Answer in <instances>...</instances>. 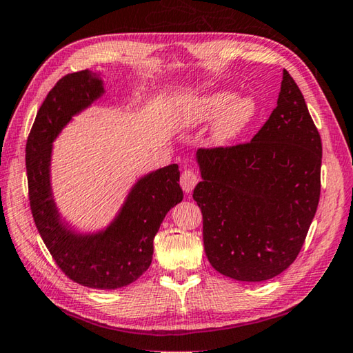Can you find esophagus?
I'll return each instance as SVG.
<instances>
[{
	"label": "esophagus",
	"mask_w": 353,
	"mask_h": 353,
	"mask_svg": "<svg viewBox=\"0 0 353 353\" xmlns=\"http://www.w3.org/2000/svg\"><path fill=\"white\" fill-rule=\"evenodd\" d=\"M198 181H199L198 175L190 169H185L181 174V178H179V184H181V188L185 194H190V192L194 190L195 185L198 184Z\"/></svg>",
	"instance_id": "obj_1"
}]
</instances>
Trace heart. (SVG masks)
Here are the masks:
<instances>
[{
  "label": "heart",
  "instance_id": "obj_1",
  "mask_svg": "<svg viewBox=\"0 0 353 353\" xmlns=\"http://www.w3.org/2000/svg\"><path fill=\"white\" fill-rule=\"evenodd\" d=\"M256 115V101L250 95H238L229 90H218L192 103L188 119L198 125L217 118L210 132L212 143L224 145L234 141L249 128Z\"/></svg>",
  "mask_w": 353,
  "mask_h": 353
}]
</instances>
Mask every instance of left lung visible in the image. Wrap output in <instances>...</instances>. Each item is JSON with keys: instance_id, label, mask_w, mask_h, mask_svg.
<instances>
[{"instance_id": "8db88e82", "label": "left lung", "mask_w": 353, "mask_h": 353, "mask_svg": "<svg viewBox=\"0 0 353 353\" xmlns=\"http://www.w3.org/2000/svg\"><path fill=\"white\" fill-rule=\"evenodd\" d=\"M321 138L301 90L283 72L276 108L250 143L198 149L212 268L238 281H265L295 261L320 201Z\"/></svg>"}]
</instances>
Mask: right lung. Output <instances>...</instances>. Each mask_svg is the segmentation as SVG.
I'll return each instance as SVG.
<instances>
[{
  "label": "right lung",
  "mask_w": 353,
  "mask_h": 353,
  "mask_svg": "<svg viewBox=\"0 0 353 353\" xmlns=\"http://www.w3.org/2000/svg\"><path fill=\"white\" fill-rule=\"evenodd\" d=\"M104 95L98 73H69L55 84L39 108L26 144L29 199L33 221L46 248L70 280L90 289H119L149 269L154 238L168 212L181 203L178 164L138 179L108 228L75 232L58 212L52 194V143L79 112Z\"/></svg>",
  "instance_id": "right-lung-1"
}]
</instances>
